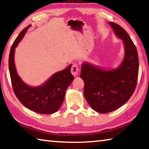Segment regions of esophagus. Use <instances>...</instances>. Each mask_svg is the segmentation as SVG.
Here are the masks:
<instances>
[{"label":"esophagus","mask_w":149,"mask_h":149,"mask_svg":"<svg viewBox=\"0 0 149 149\" xmlns=\"http://www.w3.org/2000/svg\"><path fill=\"white\" fill-rule=\"evenodd\" d=\"M71 73L74 76H76L79 73V68L77 64H73L71 68Z\"/></svg>","instance_id":"esophagus-1"}]
</instances>
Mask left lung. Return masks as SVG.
I'll list each match as a JSON object with an SVG mask.
<instances>
[{
  "instance_id": "1",
  "label": "left lung",
  "mask_w": 149,
  "mask_h": 149,
  "mask_svg": "<svg viewBox=\"0 0 149 149\" xmlns=\"http://www.w3.org/2000/svg\"><path fill=\"white\" fill-rule=\"evenodd\" d=\"M115 35L123 41L124 58L117 68L107 70L84 62L80 77L84 81V96L90 107L102 114L122 107L132 97L139 73L137 50L129 34L119 25L108 22Z\"/></svg>"
}]
</instances>
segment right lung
Listing matches in <instances>:
<instances>
[{"label": "right lung", "mask_w": 149, "mask_h": 149, "mask_svg": "<svg viewBox=\"0 0 149 149\" xmlns=\"http://www.w3.org/2000/svg\"><path fill=\"white\" fill-rule=\"evenodd\" d=\"M30 26L31 25L20 32L10 52L8 66L12 88L16 97L24 107L39 114H53L61 107L65 91L74 79L71 74L72 65L55 73L40 86L31 87L24 83L16 72L14 57L15 49Z\"/></svg>", "instance_id": "1"}]
</instances>
